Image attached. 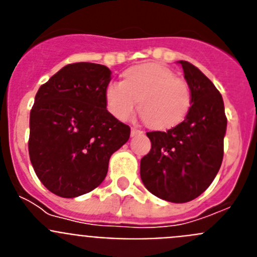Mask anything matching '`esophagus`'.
Masks as SVG:
<instances>
[{
    "label": "esophagus",
    "mask_w": 257,
    "mask_h": 257,
    "mask_svg": "<svg viewBox=\"0 0 257 257\" xmlns=\"http://www.w3.org/2000/svg\"><path fill=\"white\" fill-rule=\"evenodd\" d=\"M139 134H143V131L139 130V128H136V127H133V128H131V136H136L139 135Z\"/></svg>",
    "instance_id": "obj_1"
}]
</instances>
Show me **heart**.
Masks as SVG:
<instances>
[{
    "instance_id": "b5f03b06",
    "label": "heart",
    "mask_w": 257,
    "mask_h": 257,
    "mask_svg": "<svg viewBox=\"0 0 257 257\" xmlns=\"http://www.w3.org/2000/svg\"><path fill=\"white\" fill-rule=\"evenodd\" d=\"M104 99L109 113L121 121L133 115L140 101L145 121L154 128L167 130L187 117L192 92L170 68L148 63L127 70L122 82H109Z\"/></svg>"
}]
</instances>
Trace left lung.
Masks as SVG:
<instances>
[{
    "mask_svg": "<svg viewBox=\"0 0 257 257\" xmlns=\"http://www.w3.org/2000/svg\"><path fill=\"white\" fill-rule=\"evenodd\" d=\"M178 63L192 92V106L178 126L147 133L152 148L140 161V176L156 197L185 203L201 196L219 172L226 117L215 85L189 61Z\"/></svg>",
    "mask_w": 257,
    "mask_h": 257,
    "instance_id": "obj_1",
    "label": "left lung"
}]
</instances>
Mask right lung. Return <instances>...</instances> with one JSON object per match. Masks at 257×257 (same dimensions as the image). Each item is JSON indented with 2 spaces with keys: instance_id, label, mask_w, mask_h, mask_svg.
<instances>
[{
  "instance_id": "add662e5",
  "label": "right lung",
  "mask_w": 257,
  "mask_h": 257,
  "mask_svg": "<svg viewBox=\"0 0 257 257\" xmlns=\"http://www.w3.org/2000/svg\"><path fill=\"white\" fill-rule=\"evenodd\" d=\"M110 74L101 64H68L36 94L29 158L41 183L56 196L74 198L99 187L110 156L130 138V127L106 110Z\"/></svg>"
}]
</instances>
